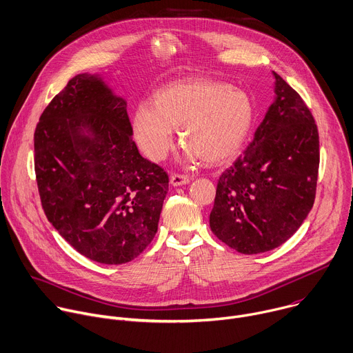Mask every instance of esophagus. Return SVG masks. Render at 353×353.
Here are the masks:
<instances>
[{"label":"esophagus","instance_id":"obj_1","mask_svg":"<svg viewBox=\"0 0 353 353\" xmlns=\"http://www.w3.org/2000/svg\"><path fill=\"white\" fill-rule=\"evenodd\" d=\"M190 183V177L187 176H183V174H177V173H173L170 176V184L173 187H179V185H184V184H188Z\"/></svg>","mask_w":353,"mask_h":353}]
</instances>
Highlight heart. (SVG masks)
<instances>
[{
    "mask_svg": "<svg viewBox=\"0 0 353 353\" xmlns=\"http://www.w3.org/2000/svg\"><path fill=\"white\" fill-rule=\"evenodd\" d=\"M254 119L255 105L245 91L212 79H190L157 91L152 106L140 103L132 125L139 147L152 161L166 158L179 128L185 161L220 165L240 151Z\"/></svg>",
    "mask_w": 353,
    "mask_h": 353,
    "instance_id": "1",
    "label": "heart"
}]
</instances>
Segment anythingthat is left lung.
I'll return each mask as SVG.
<instances>
[{"instance_id":"1","label":"left lung","mask_w":353,"mask_h":353,"mask_svg":"<svg viewBox=\"0 0 353 353\" xmlns=\"http://www.w3.org/2000/svg\"><path fill=\"white\" fill-rule=\"evenodd\" d=\"M274 101L254 141L217 181L210 230L240 254L268 252L294 236L310 212L319 133L299 94L276 72Z\"/></svg>"}]
</instances>
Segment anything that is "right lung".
<instances>
[{
    "mask_svg": "<svg viewBox=\"0 0 353 353\" xmlns=\"http://www.w3.org/2000/svg\"><path fill=\"white\" fill-rule=\"evenodd\" d=\"M128 102L98 73L69 80L40 116L34 170L48 221L83 256L137 258L158 231L166 172L133 141Z\"/></svg>",
    "mask_w": 353,
    "mask_h": 353,
    "instance_id": "add662e5",
    "label": "right lung"
}]
</instances>
